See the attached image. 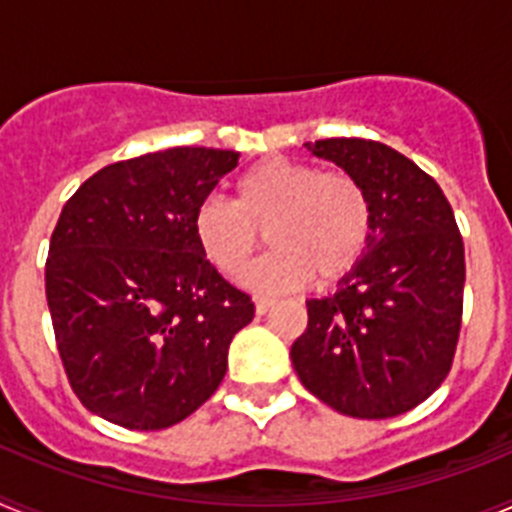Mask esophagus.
I'll list each match as a JSON object with an SVG mask.
<instances>
[{
  "label": "esophagus",
  "instance_id": "esophagus-1",
  "mask_svg": "<svg viewBox=\"0 0 512 512\" xmlns=\"http://www.w3.org/2000/svg\"><path fill=\"white\" fill-rule=\"evenodd\" d=\"M253 305H256V315H266V312H269V307L274 305V300H269V297H256V300H253Z\"/></svg>",
  "mask_w": 512,
  "mask_h": 512
}]
</instances>
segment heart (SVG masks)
Masks as SVG:
<instances>
[{"label":"heart","instance_id":"b5f03b06","mask_svg":"<svg viewBox=\"0 0 512 512\" xmlns=\"http://www.w3.org/2000/svg\"><path fill=\"white\" fill-rule=\"evenodd\" d=\"M264 230L274 248L253 266L248 287L279 292L312 277L333 284L372 246V194L348 171L271 156L235 179L233 205L210 197L192 215L194 243L228 279L243 277Z\"/></svg>","mask_w":512,"mask_h":512}]
</instances>
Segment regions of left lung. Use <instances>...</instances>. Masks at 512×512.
<instances>
[{
	"label": "left lung",
	"instance_id": "1",
	"mask_svg": "<svg viewBox=\"0 0 512 512\" xmlns=\"http://www.w3.org/2000/svg\"><path fill=\"white\" fill-rule=\"evenodd\" d=\"M305 146L369 189L374 238L333 295L307 300V330L289 356L300 382L338 413L395 418L428 400L454 361L467 274L454 210L433 176L384 143Z\"/></svg>",
	"mask_w": 512,
	"mask_h": 512
}]
</instances>
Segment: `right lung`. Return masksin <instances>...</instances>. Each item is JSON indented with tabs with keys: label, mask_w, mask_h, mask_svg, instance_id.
Returning a JSON list of instances; mask_svg holds the SVG:
<instances>
[{
	"label": "right lung",
	"mask_w": 512,
	"mask_h": 512,
	"mask_svg": "<svg viewBox=\"0 0 512 512\" xmlns=\"http://www.w3.org/2000/svg\"><path fill=\"white\" fill-rule=\"evenodd\" d=\"M238 156L179 146L117 161L63 205L45 297L71 390L99 418L161 431L223 382L253 302L207 264L192 215Z\"/></svg>",
	"instance_id": "1"
}]
</instances>
